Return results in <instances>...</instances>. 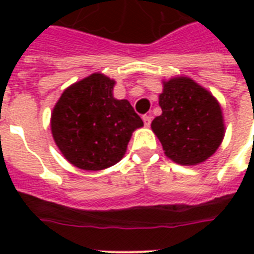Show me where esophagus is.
Returning <instances> with one entry per match:
<instances>
[{
	"instance_id": "esophagus-1",
	"label": "esophagus",
	"mask_w": 254,
	"mask_h": 254,
	"mask_svg": "<svg viewBox=\"0 0 254 254\" xmlns=\"http://www.w3.org/2000/svg\"><path fill=\"white\" fill-rule=\"evenodd\" d=\"M143 120V124H145V127H150V124H151V116H147L145 115L142 117Z\"/></svg>"
}]
</instances>
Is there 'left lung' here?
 <instances>
[{
  "instance_id": "obj_1",
  "label": "left lung",
  "mask_w": 254,
  "mask_h": 254,
  "mask_svg": "<svg viewBox=\"0 0 254 254\" xmlns=\"http://www.w3.org/2000/svg\"><path fill=\"white\" fill-rule=\"evenodd\" d=\"M162 84V115L153 120L151 130L162 143L167 158L178 165L204 162L224 138L220 104L211 92L187 76L171 77Z\"/></svg>"
}]
</instances>
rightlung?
Wrapping results in <instances>:
<instances>
[{
    "instance_id": "add662e5",
    "label": "right lung",
    "mask_w": 254,
    "mask_h": 254,
    "mask_svg": "<svg viewBox=\"0 0 254 254\" xmlns=\"http://www.w3.org/2000/svg\"><path fill=\"white\" fill-rule=\"evenodd\" d=\"M116 81L95 72L65 88L51 113V133L71 165L99 171L120 162L131 133L143 127L127 100L113 96Z\"/></svg>"
}]
</instances>
